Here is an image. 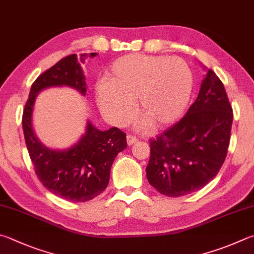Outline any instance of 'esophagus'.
<instances>
[{
  "label": "esophagus",
  "mask_w": 254,
  "mask_h": 254,
  "mask_svg": "<svg viewBox=\"0 0 254 254\" xmlns=\"http://www.w3.org/2000/svg\"><path fill=\"white\" fill-rule=\"evenodd\" d=\"M136 141H137V137H136L135 135L128 134V135L127 136V144H128V145L133 144V143H135Z\"/></svg>",
  "instance_id": "obj_1"
}]
</instances>
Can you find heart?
Here are the masks:
<instances>
[{
    "instance_id": "1",
    "label": "heart",
    "mask_w": 254,
    "mask_h": 254,
    "mask_svg": "<svg viewBox=\"0 0 254 254\" xmlns=\"http://www.w3.org/2000/svg\"><path fill=\"white\" fill-rule=\"evenodd\" d=\"M192 90V72L183 60L130 54L112 64L109 81L96 86V98L102 112L120 126L131 121L135 100L142 126L162 127L181 117Z\"/></svg>"
}]
</instances>
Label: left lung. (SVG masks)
Here are the masks:
<instances>
[{
  "label": "left lung",
  "instance_id": "8db88e82",
  "mask_svg": "<svg viewBox=\"0 0 254 254\" xmlns=\"http://www.w3.org/2000/svg\"><path fill=\"white\" fill-rule=\"evenodd\" d=\"M233 120L223 83L209 70L187 114L150 140L149 183L161 194L182 196L206 186L225 160Z\"/></svg>",
  "mask_w": 254,
  "mask_h": 254
}]
</instances>
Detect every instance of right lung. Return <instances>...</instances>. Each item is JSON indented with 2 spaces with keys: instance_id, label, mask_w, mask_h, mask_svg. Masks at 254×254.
I'll return each instance as SVG.
<instances>
[{
  "instance_id": "right-lung-1",
  "label": "right lung",
  "mask_w": 254,
  "mask_h": 254,
  "mask_svg": "<svg viewBox=\"0 0 254 254\" xmlns=\"http://www.w3.org/2000/svg\"><path fill=\"white\" fill-rule=\"evenodd\" d=\"M96 53H90L93 58ZM87 54H71L38 76L31 86L22 127L35 174L45 189L71 202L94 199L107 189L110 171L119 152L127 146V134L119 127L100 131L87 122L86 132L74 146L64 151L45 147L32 128V112L36 94L49 86L68 85L85 94L86 84L81 65Z\"/></svg>"
}]
</instances>
